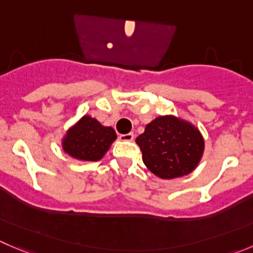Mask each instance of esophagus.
Wrapping results in <instances>:
<instances>
[{
    "instance_id": "esophagus-1",
    "label": "esophagus",
    "mask_w": 253,
    "mask_h": 253,
    "mask_svg": "<svg viewBox=\"0 0 253 253\" xmlns=\"http://www.w3.org/2000/svg\"><path fill=\"white\" fill-rule=\"evenodd\" d=\"M120 140H124V141H131L134 139V134L133 133H128V134H122L119 136Z\"/></svg>"
}]
</instances>
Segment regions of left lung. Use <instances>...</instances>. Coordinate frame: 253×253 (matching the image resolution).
<instances>
[{
    "instance_id": "1",
    "label": "left lung",
    "mask_w": 253,
    "mask_h": 253,
    "mask_svg": "<svg viewBox=\"0 0 253 253\" xmlns=\"http://www.w3.org/2000/svg\"><path fill=\"white\" fill-rule=\"evenodd\" d=\"M145 167L160 179L190 174L204 154V138L191 123L174 115L158 117L136 138Z\"/></svg>"
}]
</instances>
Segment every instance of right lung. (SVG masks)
Listing matches in <instances>:
<instances>
[{"mask_svg":"<svg viewBox=\"0 0 253 253\" xmlns=\"http://www.w3.org/2000/svg\"><path fill=\"white\" fill-rule=\"evenodd\" d=\"M117 139L112 126H104L95 118L84 115L68 129L62 140L64 153L77 160L98 161Z\"/></svg>","mask_w":253,"mask_h":253,"instance_id":"obj_1","label":"right lung"}]
</instances>
